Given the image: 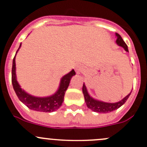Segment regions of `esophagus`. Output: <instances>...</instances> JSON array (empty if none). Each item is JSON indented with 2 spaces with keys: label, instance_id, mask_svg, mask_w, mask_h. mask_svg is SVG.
Masks as SVG:
<instances>
[{
  "label": "esophagus",
  "instance_id": "1",
  "mask_svg": "<svg viewBox=\"0 0 147 147\" xmlns=\"http://www.w3.org/2000/svg\"><path fill=\"white\" fill-rule=\"evenodd\" d=\"M75 70L78 73H80V72H82V67L81 65H75Z\"/></svg>",
  "mask_w": 147,
  "mask_h": 147
}]
</instances>
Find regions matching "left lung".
I'll return each instance as SVG.
<instances>
[{
	"instance_id": "obj_1",
	"label": "left lung",
	"mask_w": 147,
	"mask_h": 147,
	"mask_svg": "<svg viewBox=\"0 0 147 147\" xmlns=\"http://www.w3.org/2000/svg\"><path fill=\"white\" fill-rule=\"evenodd\" d=\"M117 36V40L116 42L119 46L122 47L124 50L127 52H129L128 47H127V44L124 42L121 37L120 36L118 33H116ZM82 92L84 94V100H85L86 105H87V107L89 109H92V111L96 112H99V113H109V112H112V111L115 110V109H118L120 107L122 106L127 99L129 98V95L131 94V92L126 96L124 99L121 100V101L118 102H115V103H109V102H105L102 101H99V100H95V99L92 98L91 96L89 94L88 92H87V88H86L85 84H83L82 87Z\"/></svg>"
}]
</instances>
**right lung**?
Masks as SVG:
<instances>
[{"label": "right lung", "mask_w": 147, "mask_h": 147, "mask_svg": "<svg viewBox=\"0 0 147 147\" xmlns=\"http://www.w3.org/2000/svg\"><path fill=\"white\" fill-rule=\"evenodd\" d=\"M20 46H21V44L20 45L19 48L18 49L16 53L20 49ZM16 55L13 58V67H12V84L19 100L25 105H26L29 109L38 111V112H52L58 109L61 107L64 100L65 92L69 86L71 78L72 76L75 75V70L72 69L69 73L62 78L58 90L54 94L45 97H34L22 90L16 80Z\"/></svg>", "instance_id": "add662e5"}]
</instances>
